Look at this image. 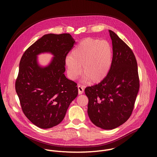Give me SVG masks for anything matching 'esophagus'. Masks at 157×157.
<instances>
[{
    "label": "esophagus",
    "mask_w": 157,
    "mask_h": 157,
    "mask_svg": "<svg viewBox=\"0 0 157 157\" xmlns=\"http://www.w3.org/2000/svg\"><path fill=\"white\" fill-rule=\"evenodd\" d=\"M78 93L79 94H81L83 93L84 92V88L83 86H81V85H78Z\"/></svg>",
    "instance_id": "1"
}]
</instances>
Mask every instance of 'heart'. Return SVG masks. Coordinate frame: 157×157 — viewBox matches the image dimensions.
Instances as JSON below:
<instances>
[{
  "label": "heart",
  "instance_id": "1",
  "mask_svg": "<svg viewBox=\"0 0 157 157\" xmlns=\"http://www.w3.org/2000/svg\"><path fill=\"white\" fill-rule=\"evenodd\" d=\"M113 59V50L105 40L86 38L79 43L67 56L65 64L69 78L76 79L81 73L85 80L89 79L94 83L102 81L108 74Z\"/></svg>",
  "mask_w": 157,
  "mask_h": 157
}]
</instances>
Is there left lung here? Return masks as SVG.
<instances>
[{
  "instance_id": "8db88e82",
  "label": "left lung",
  "mask_w": 157,
  "mask_h": 157,
  "mask_svg": "<svg viewBox=\"0 0 157 157\" xmlns=\"http://www.w3.org/2000/svg\"><path fill=\"white\" fill-rule=\"evenodd\" d=\"M113 56L109 71L99 84L85 89L87 114L91 122L105 129H114L130 117L139 90L137 63L131 48L109 30Z\"/></svg>"
}]
</instances>
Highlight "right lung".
<instances>
[{"instance_id":"1","label":"right lung","mask_w":157,"mask_h":157,"mask_svg":"<svg viewBox=\"0 0 157 157\" xmlns=\"http://www.w3.org/2000/svg\"><path fill=\"white\" fill-rule=\"evenodd\" d=\"M75 43L70 33L47 34L21 58L15 90L24 114L40 128L59 124L78 96L77 84L64 75L66 57ZM43 52H50L55 56L45 68L40 67L36 61V55Z\"/></svg>"}]
</instances>
